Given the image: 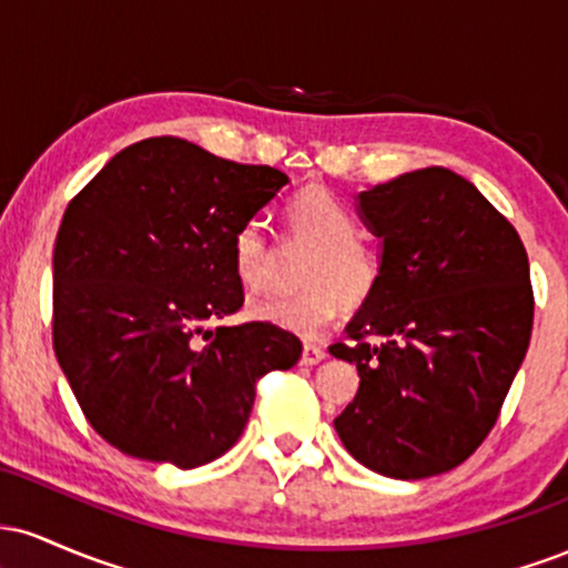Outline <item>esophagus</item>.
I'll return each mask as SVG.
<instances>
[{"instance_id": "1", "label": "esophagus", "mask_w": 568, "mask_h": 568, "mask_svg": "<svg viewBox=\"0 0 568 568\" xmlns=\"http://www.w3.org/2000/svg\"><path fill=\"white\" fill-rule=\"evenodd\" d=\"M325 357H328V352L323 347H317V344H306L302 352V366H317V363H323Z\"/></svg>"}]
</instances>
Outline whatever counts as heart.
Listing matches in <instances>:
<instances>
[{
	"label": "heart",
	"instance_id": "1",
	"mask_svg": "<svg viewBox=\"0 0 568 568\" xmlns=\"http://www.w3.org/2000/svg\"><path fill=\"white\" fill-rule=\"evenodd\" d=\"M291 245L312 247L298 275L302 293L270 296L247 306V317L277 325L302 336H315L338 315L361 310L374 298L382 280V262L357 234L352 211L331 189L304 186L285 205ZM232 272L245 293H258L275 277L277 253L258 221H247L232 234Z\"/></svg>",
	"mask_w": 568,
	"mask_h": 568
}]
</instances>
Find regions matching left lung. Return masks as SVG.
Wrapping results in <instances>:
<instances>
[{
    "mask_svg": "<svg viewBox=\"0 0 568 568\" xmlns=\"http://www.w3.org/2000/svg\"><path fill=\"white\" fill-rule=\"evenodd\" d=\"M357 211L382 240V280L349 342L331 344L361 374L334 427L387 478L454 470L497 425L529 349V256L510 221L448 168L361 192Z\"/></svg>",
    "mask_w": 568,
    "mask_h": 568,
    "instance_id": "1",
    "label": "left lung"
}]
</instances>
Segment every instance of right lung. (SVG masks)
Returning <instances> with one entry per match:
<instances>
[{
	"instance_id": "add662e5",
	"label": "right lung",
	"mask_w": 568,
	"mask_h": 568,
	"mask_svg": "<svg viewBox=\"0 0 568 568\" xmlns=\"http://www.w3.org/2000/svg\"><path fill=\"white\" fill-rule=\"evenodd\" d=\"M288 175L173 135L122 149L69 202L53 251V349L82 414L122 454L207 465L237 443L256 382L302 342L243 306L232 234Z\"/></svg>"
}]
</instances>
